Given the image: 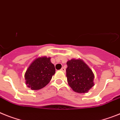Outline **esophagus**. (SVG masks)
Wrapping results in <instances>:
<instances>
[{
  "instance_id": "1",
  "label": "esophagus",
  "mask_w": 120,
  "mask_h": 120,
  "mask_svg": "<svg viewBox=\"0 0 120 120\" xmlns=\"http://www.w3.org/2000/svg\"><path fill=\"white\" fill-rule=\"evenodd\" d=\"M61 71H63V72H65V68H64V67L62 68V69H61Z\"/></svg>"
}]
</instances>
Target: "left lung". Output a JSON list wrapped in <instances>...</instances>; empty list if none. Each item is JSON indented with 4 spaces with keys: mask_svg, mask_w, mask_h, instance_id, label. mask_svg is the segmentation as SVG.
<instances>
[{
    "mask_svg": "<svg viewBox=\"0 0 120 120\" xmlns=\"http://www.w3.org/2000/svg\"><path fill=\"white\" fill-rule=\"evenodd\" d=\"M66 64L67 81L71 88L79 93L88 92L94 85L91 69L81 59H71Z\"/></svg>",
    "mask_w": 120,
    "mask_h": 120,
    "instance_id": "obj_1",
    "label": "left lung"
}]
</instances>
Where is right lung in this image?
Returning <instances> with one entry per match:
<instances>
[{
	"label": "right lung",
	"mask_w": 120,
	"mask_h": 120,
	"mask_svg": "<svg viewBox=\"0 0 120 120\" xmlns=\"http://www.w3.org/2000/svg\"><path fill=\"white\" fill-rule=\"evenodd\" d=\"M55 73V66L51 63V57H38L25 73L26 85L32 90L41 89L48 85Z\"/></svg>",
	"instance_id": "add662e5"
}]
</instances>
